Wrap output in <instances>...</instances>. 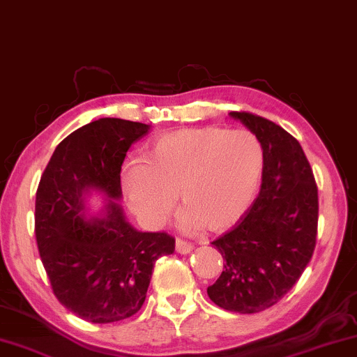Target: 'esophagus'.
Here are the masks:
<instances>
[{
  "instance_id": "esophagus-1",
  "label": "esophagus",
  "mask_w": 357,
  "mask_h": 357,
  "mask_svg": "<svg viewBox=\"0 0 357 357\" xmlns=\"http://www.w3.org/2000/svg\"><path fill=\"white\" fill-rule=\"evenodd\" d=\"M175 251L180 252V255H188V252L193 251V245H191L190 241L178 238L177 241H175Z\"/></svg>"
}]
</instances>
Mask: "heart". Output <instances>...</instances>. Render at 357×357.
<instances>
[{
	"instance_id": "1",
	"label": "heart",
	"mask_w": 357,
	"mask_h": 357,
	"mask_svg": "<svg viewBox=\"0 0 357 357\" xmlns=\"http://www.w3.org/2000/svg\"><path fill=\"white\" fill-rule=\"evenodd\" d=\"M143 164L123 167L126 198L144 224H164L178 195L182 227L225 230L246 213L259 188L264 148L250 130L182 128L149 143Z\"/></svg>"
}]
</instances>
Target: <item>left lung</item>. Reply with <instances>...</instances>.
Wrapping results in <instances>:
<instances>
[{
	"instance_id": "obj_1",
	"label": "left lung",
	"mask_w": 357,
	"mask_h": 357,
	"mask_svg": "<svg viewBox=\"0 0 357 357\" xmlns=\"http://www.w3.org/2000/svg\"><path fill=\"white\" fill-rule=\"evenodd\" d=\"M230 116L259 138L264 170L250 209L213 241L225 262L208 294L225 311L255 314L280 301L311 261L319 196L311 164L296 138L251 112L231 111Z\"/></svg>"
}]
</instances>
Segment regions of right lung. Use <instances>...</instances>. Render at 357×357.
Wrapping results in <instances>:
<instances>
[{
	"instance_id": "right-lung-1",
	"label": "right lung",
	"mask_w": 357,
	"mask_h": 357,
	"mask_svg": "<svg viewBox=\"0 0 357 357\" xmlns=\"http://www.w3.org/2000/svg\"><path fill=\"white\" fill-rule=\"evenodd\" d=\"M149 130L142 122L105 117L77 128L56 146L35 199V236L54 296L75 316L111 324L140 311L161 256L172 255L166 231H140L119 204L128 148ZM107 196L102 218L86 217L84 195Z\"/></svg>"
}]
</instances>
